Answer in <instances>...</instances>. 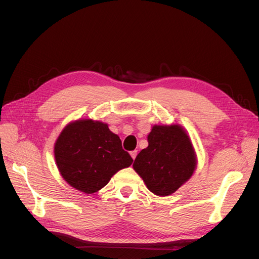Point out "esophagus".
<instances>
[{
	"label": "esophagus",
	"instance_id": "obj_1",
	"mask_svg": "<svg viewBox=\"0 0 259 259\" xmlns=\"http://www.w3.org/2000/svg\"><path fill=\"white\" fill-rule=\"evenodd\" d=\"M136 155H137V150H134V151H131V156L133 158V160H135V158H136Z\"/></svg>",
	"mask_w": 259,
	"mask_h": 259
}]
</instances>
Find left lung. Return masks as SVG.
<instances>
[{
  "label": "left lung",
  "mask_w": 259,
  "mask_h": 259,
  "mask_svg": "<svg viewBox=\"0 0 259 259\" xmlns=\"http://www.w3.org/2000/svg\"><path fill=\"white\" fill-rule=\"evenodd\" d=\"M148 144L138 153L133 166L149 190L166 197L193 174L197 162L192 145L179 125H155L148 135Z\"/></svg>",
  "instance_id": "8db88e82"
}]
</instances>
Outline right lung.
Returning <instances> with one entry per match:
<instances>
[{"label":"right lung","mask_w":259,"mask_h":259,"mask_svg":"<svg viewBox=\"0 0 259 259\" xmlns=\"http://www.w3.org/2000/svg\"><path fill=\"white\" fill-rule=\"evenodd\" d=\"M54 152L61 176L85 193L97 192L117 170L133 163L119 136L107 124L92 120L70 123L61 132Z\"/></svg>","instance_id":"right-lung-1"}]
</instances>
